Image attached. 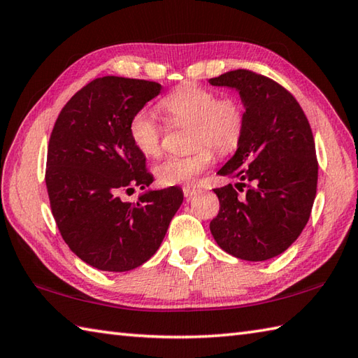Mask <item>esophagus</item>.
Returning <instances> with one entry per match:
<instances>
[{
	"label": "esophagus",
	"mask_w": 358,
	"mask_h": 358,
	"mask_svg": "<svg viewBox=\"0 0 358 358\" xmlns=\"http://www.w3.org/2000/svg\"><path fill=\"white\" fill-rule=\"evenodd\" d=\"M199 192H200L199 189H195V187H183V194L186 199H192L194 195H197Z\"/></svg>",
	"instance_id": "esophagus-1"
}]
</instances>
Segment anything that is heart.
<instances>
[{"instance_id":"b5f03b06","label":"heart","mask_w":358,"mask_h":358,"mask_svg":"<svg viewBox=\"0 0 358 358\" xmlns=\"http://www.w3.org/2000/svg\"><path fill=\"white\" fill-rule=\"evenodd\" d=\"M161 108L173 122L192 124L191 144L197 147L189 155L167 157L155 166L153 172L161 185L194 183L213 163V147L219 155H229L242 143L247 115L236 97L219 99L213 90L183 83L161 101ZM129 136L144 157L155 158L163 149V127L149 110H139L131 116Z\"/></svg>"}]
</instances>
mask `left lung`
Returning <instances> with one entry per match:
<instances>
[{"mask_svg":"<svg viewBox=\"0 0 358 358\" xmlns=\"http://www.w3.org/2000/svg\"><path fill=\"white\" fill-rule=\"evenodd\" d=\"M209 83L236 90L247 115L241 145L217 172L236 178V187L214 189L220 211L209 229L228 255L267 261L284 253L309 222L318 181L310 124L295 97L268 77L236 69Z\"/></svg>","mask_w":358,"mask_h":358,"instance_id":"left-lung-1","label":"left lung"}]
</instances>
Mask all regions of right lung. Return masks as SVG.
Segmentation results:
<instances>
[{"instance_id": "obj_1", "label": "right lung", "mask_w": 358, "mask_h": 358, "mask_svg": "<svg viewBox=\"0 0 358 358\" xmlns=\"http://www.w3.org/2000/svg\"><path fill=\"white\" fill-rule=\"evenodd\" d=\"M157 82L105 76L66 102L48 145L46 187L52 215L69 250L102 271H129L157 253L183 191L149 189L136 203L119 197L149 187L145 157L129 122L161 93Z\"/></svg>"}]
</instances>
